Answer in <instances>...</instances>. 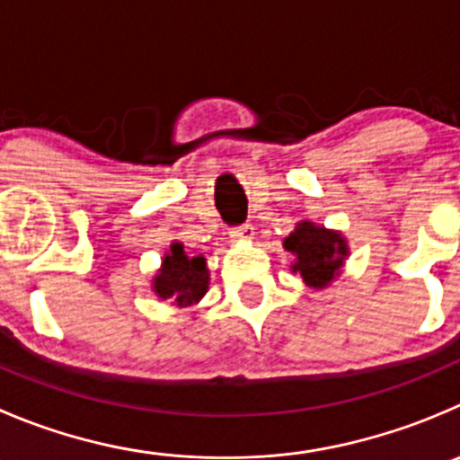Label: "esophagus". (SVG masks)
I'll use <instances>...</instances> for the list:
<instances>
[{"instance_id":"1","label":"esophagus","mask_w":460,"mask_h":460,"mask_svg":"<svg viewBox=\"0 0 460 460\" xmlns=\"http://www.w3.org/2000/svg\"><path fill=\"white\" fill-rule=\"evenodd\" d=\"M231 240L234 243H247V240L253 238V226L252 225H243V226H234V229L229 231Z\"/></svg>"}]
</instances>
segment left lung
<instances>
[{
    "label": "left lung",
    "mask_w": 460,
    "mask_h": 460,
    "mask_svg": "<svg viewBox=\"0 0 460 460\" xmlns=\"http://www.w3.org/2000/svg\"><path fill=\"white\" fill-rule=\"evenodd\" d=\"M283 247L296 256L292 271L301 274L310 288H325L349 256V244L339 231L325 229L314 222H298L296 229L283 240Z\"/></svg>",
    "instance_id": "1"
}]
</instances>
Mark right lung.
<instances>
[{
  "label": "right lung",
  "mask_w": 460,
  "mask_h": 460,
  "mask_svg": "<svg viewBox=\"0 0 460 460\" xmlns=\"http://www.w3.org/2000/svg\"><path fill=\"white\" fill-rule=\"evenodd\" d=\"M208 289L207 258L189 256L184 244L172 243L171 252L164 256L162 270L153 279V292L159 298H171L175 305L186 307L198 303Z\"/></svg>",
  "instance_id": "add662e5"
}]
</instances>
